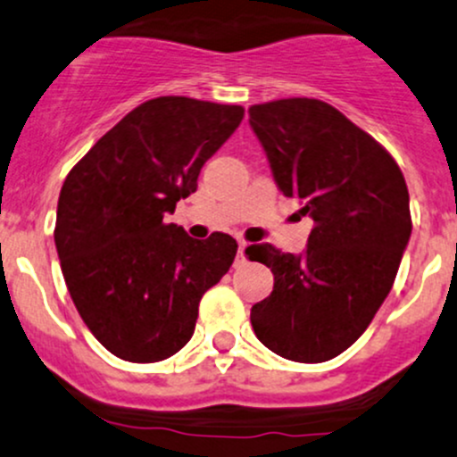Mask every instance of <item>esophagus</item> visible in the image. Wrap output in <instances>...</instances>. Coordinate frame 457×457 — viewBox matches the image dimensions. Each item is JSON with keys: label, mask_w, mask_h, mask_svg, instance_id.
Here are the masks:
<instances>
[{"label": "esophagus", "mask_w": 457, "mask_h": 457, "mask_svg": "<svg viewBox=\"0 0 457 457\" xmlns=\"http://www.w3.org/2000/svg\"><path fill=\"white\" fill-rule=\"evenodd\" d=\"M237 245H239V248H237V256H235V263H244V261H245V256H244L245 242L242 237H237Z\"/></svg>", "instance_id": "1"}]
</instances>
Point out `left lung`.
<instances>
[{
    "instance_id": "obj_1",
    "label": "left lung",
    "mask_w": 457,
    "mask_h": 457,
    "mask_svg": "<svg viewBox=\"0 0 457 457\" xmlns=\"http://www.w3.org/2000/svg\"><path fill=\"white\" fill-rule=\"evenodd\" d=\"M248 114L280 192L315 222L300 256L245 248L274 274L250 321L287 361H330L367 330L395 283L412 233L406 179L380 142L324 101L294 96Z\"/></svg>"
}]
</instances>
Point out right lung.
Here are the masks:
<instances>
[{"mask_svg": "<svg viewBox=\"0 0 457 457\" xmlns=\"http://www.w3.org/2000/svg\"><path fill=\"white\" fill-rule=\"evenodd\" d=\"M244 118L242 105L157 96L116 122L66 174L55 248L75 309L114 356L170 358L192 339L198 304L237 244L192 239L166 224L196 192L204 162Z\"/></svg>", "mask_w": 457, "mask_h": 457, "instance_id": "add662e5", "label": "right lung"}]
</instances>
